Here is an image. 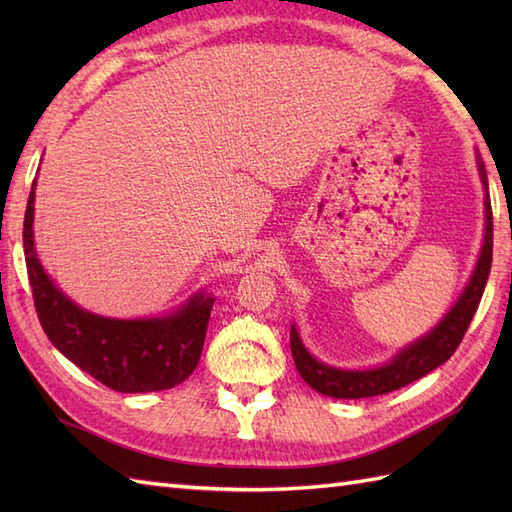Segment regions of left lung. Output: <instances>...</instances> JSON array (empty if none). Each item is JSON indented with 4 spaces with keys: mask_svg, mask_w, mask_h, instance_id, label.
<instances>
[{
    "mask_svg": "<svg viewBox=\"0 0 512 512\" xmlns=\"http://www.w3.org/2000/svg\"><path fill=\"white\" fill-rule=\"evenodd\" d=\"M477 169H480V178L484 184V242L480 257L469 284L464 286L462 295L453 303V308L444 314L442 321L420 336L418 341L409 343L407 347L391 358V361L367 367V369H343L332 367L328 363H321L314 358L306 345H303L299 330L292 325L290 328V350L295 365L299 369V376L306 383L319 391L323 396L330 398H369L389 394V391L405 387L413 380L427 376L433 369L440 367L444 361H449L451 354L458 350L462 336L466 334L471 325L473 314L480 306L488 275H491V262H493V209H491V195H488V180L482 158L477 156Z\"/></svg>",
    "mask_w": 512,
    "mask_h": 512,
    "instance_id": "8db88e82",
    "label": "left lung"
}]
</instances>
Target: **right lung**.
I'll list each match as a JSON object with an SVG mask.
<instances>
[{
    "instance_id": "right-lung-1",
    "label": "right lung",
    "mask_w": 512,
    "mask_h": 512,
    "mask_svg": "<svg viewBox=\"0 0 512 512\" xmlns=\"http://www.w3.org/2000/svg\"><path fill=\"white\" fill-rule=\"evenodd\" d=\"M35 189L24 217V255L43 332L85 374L121 394H147L180 385L200 363L215 297L195 292L178 310L151 319H112L83 310L54 286L35 248Z\"/></svg>"
}]
</instances>
